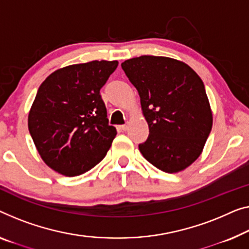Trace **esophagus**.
Wrapping results in <instances>:
<instances>
[{"label": "esophagus", "instance_id": "1", "mask_svg": "<svg viewBox=\"0 0 249 249\" xmlns=\"http://www.w3.org/2000/svg\"><path fill=\"white\" fill-rule=\"evenodd\" d=\"M120 127H121V129H123V131H127V129H128V125H127V124H125V125H121Z\"/></svg>", "mask_w": 249, "mask_h": 249}]
</instances>
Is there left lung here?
<instances>
[{
	"mask_svg": "<svg viewBox=\"0 0 249 249\" xmlns=\"http://www.w3.org/2000/svg\"><path fill=\"white\" fill-rule=\"evenodd\" d=\"M148 124L140 152L155 168L180 172L201 154L213 127L205 85L194 69L168 57L141 55L122 64Z\"/></svg>",
	"mask_w": 249,
	"mask_h": 249,
	"instance_id": "obj_1",
	"label": "left lung"
}]
</instances>
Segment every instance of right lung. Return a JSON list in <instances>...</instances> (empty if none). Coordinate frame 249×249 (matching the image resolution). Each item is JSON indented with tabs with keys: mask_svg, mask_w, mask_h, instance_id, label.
<instances>
[{
	"mask_svg": "<svg viewBox=\"0 0 249 249\" xmlns=\"http://www.w3.org/2000/svg\"><path fill=\"white\" fill-rule=\"evenodd\" d=\"M118 62L95 60L55 70L40 85L28 126L48 166L67 177L98 164L117 132L108 124L101 89Z\"/></svg>",
	"mask_w": 249,
	"mask_h": 249,
	"instance_id": "obj_1",
	"label": "right lung"
}]
</instances>
